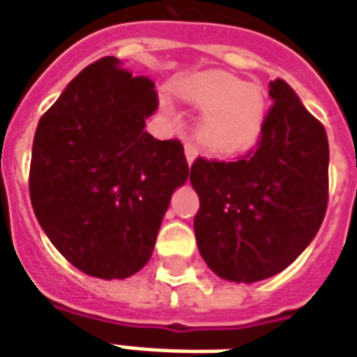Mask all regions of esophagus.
Returning <instances> with one entry per match:
<instances>
[{
    "label": "esophagus",
    "instance_id": "obj_1",
    "mask_svg": "<svg viewBox=\"0 0 357 357\" xmlns=\"http://www.w3.org/2000/svg\"><path fill=\"white\" fill-rule=\"evenodd\" d=\"M184 155L188 159V163H192L196 155H198V148H196V144L194 142H186L184 144Z\"/></svg>",
    "mask_w": 357,
    "mask_h": 357
}]
</instances>
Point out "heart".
Listing matches in <instances>:
<instances>
[{
    "label": "heart",
    "instance_id": "obj_1",
    "mask_svg": "<svg viewBox=\"0 0 357 357\" xmlns=\"http://www.w3.org/2000/svg\"><path fill=\"white\" fill-rule=\"evenodd\" d=\"M178 92L204 109L198 136L217 153L246 150L259 136L265 119L264 90L229 73H204L184 80Z\"/></svg>",
    "mask_w": 357,
    "mask_h": 357
}]
</instances>
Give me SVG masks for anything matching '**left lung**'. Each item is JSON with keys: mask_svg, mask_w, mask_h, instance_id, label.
<instances>
[{"mask_svg": "<svg viewBox=\"0 0 357 357\" xmlns=\"http://www.w3.org/2000/svg\"><path fill=\"white\" fill-rule=\"evenodd\" d=\"M254 150L234 161L196 158L190 183L198 250L221 279L255 282L294 261L319 231L328 204L325 126L277 78Z\"/></svg>", "mask_w": 357, "mask_h": 357, "instance_id": "left-lung-1", "label": "left lung"}]
</instances>
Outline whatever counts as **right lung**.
<instances>
[{"instance_id": "add662e5", "label": "right lung", "mask_w": 357, "mask_h": 357, "mask_svg": "<svg viewBox=\"0 0 357 357\" xmlns=\"http://www.w3.org/2000/svg\"><path fill=\"white\" fill-rule=\"evenodd\" d=\"M155 84L102 57L73 78L38 123L30 202L63 257L98 279H126L150 261L176 186L188 178L181 140L144 130Z\"/></svg>"}]
</instances>
